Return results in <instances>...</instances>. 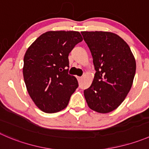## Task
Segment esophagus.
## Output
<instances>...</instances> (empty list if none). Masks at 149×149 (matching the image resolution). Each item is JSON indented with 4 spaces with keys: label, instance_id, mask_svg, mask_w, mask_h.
I'll list each match as a JSON object with an SVG mask.
<instances>
[{
    "label": "esophagus",
    "instance_id": "esophagus-1",
    "mask_svg": "<svg viewBox=\"0 0 149 149\" xmlns=\"http://www.w3.org/2000/svg\"><path fill=\"white\" fill-rule=\"evenodd\" d=\"M77 79H78V81H80L82 79V77H81V76H77Z\"/></svg>",
    "mask_w": 149,
    "mask_h": 149
}]
</instances>
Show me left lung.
I'll list each match as a JSON object with an SVG mask.
<instances>
[{
  "label": "left lung",
  "instance_id": "left-lung-1",
  "mask_svg": "<svg viewBox=\"0 0 149 149\" xmlns=\"http://www.w3.org/2000/svg\"><path fill=\"white\" fill-rule=\"evenodd\" d=\"M96 70L90 87L84 91L88 106L98 113L113 111L129 93L136 70L128 44L110 32H81Z\"/></svg>",
  "mask_w": 149,
  "mask_h": 149
}]
</instances>
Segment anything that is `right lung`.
Listing matches in <instances>:
<instances>
[{"label":"right lung","instance_id":"right-lung-1","mask_svg":"<svg viewBox=\"0 0 149 149\" xmlns=\"http://www.w3.org/2000/svg\"><path fill=\"white\" fill-rule=\"evenodd\" d=\"M82 40L77 31H49L27 49L23 67L24 83L31 99L45 113L65 108L79 86L76 78L68 74V55Z\"/></svg>","mask_w":149,"mask_h":149}]
</instances>
